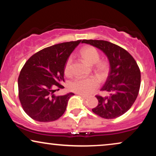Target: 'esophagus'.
<instances>
[{
	"mask_svg": "<svg viewBox=\"0 0 156 156\" xmlns=\"http://www.w3.org/2000/svg\"><path fill=\"white\" fill-rule=\"evenodd\" d=\"M76 94H78L79 96H80V97H82V98H83V99H87V98H88V97H86V96H84V95H82V94H78V93H76Z\"/></svg>",
	"mask_w": 156,
	"mask_h": 156,
	"instance_id": "obj_1",
	"label": "esophagus"
}]
</instances>
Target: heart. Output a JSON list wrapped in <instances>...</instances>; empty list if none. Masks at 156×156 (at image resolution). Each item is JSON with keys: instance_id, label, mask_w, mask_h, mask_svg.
Segmentation results:
<instances>
[{"instance_id": "heart-1", "label": "heart", "mask_w": 156, "mask_h": 156, "mask_svg": "<svg viewBox=\"0 0 156 156\" xmlns=\"http://www.w3.org/2000/svg\"><path fill=\"white\" fill-rule=\"evenodd\" d=\"M80 55L89 65H95V69L98 73L104 74L108 70V65L105 62L99 61V54L94 48L86 46L81 49ZM65 74L67 76L72 75V59L71 57L67 59L65 66ZM99 87V82L94 77L76 78L70 83L69 88L75 93L84 96H89L95 91Z\"/></svg>"}]
</instances>
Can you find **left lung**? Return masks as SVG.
<instances>
[{"mask_svg":"<svg viewBox=\"0 0 156 156\" xmlns=\"http://www.w3.org/2000/svg\"><path fill=\"white\" fill-rule=\"evenodd\" d=\"M103 52L108 59L109 72L101 91L106 97L96 96L99 104L92 112L101 118L115 119L128 112L136 98L140 85V72L133 57L124 49L105 40H83Z\"/></svg>","mask_w":156,"mask_h":156,"instance_id":"obj_1","label":"left lung"}]
</instances>
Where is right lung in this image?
<instances>
[{
	"mask_svg": "<svg viewBox=\"0 0 156 156\" xmlns=\"http://www.w3.org/2000/svg\"><path fill=\"white\" fill-rule=\"evenodd\" d=\"M82 40L48 47L30 57L19 75V99L23 110L34 120L50 122L62 116L74 93L56 96L55 87L63 89L65 66Z\"/></svg>",
	"mask_w": 156,
	"mask_h": 156,
	"instance_id": "right-lung-1",
	"label": "right lung"
}]
</instances>
